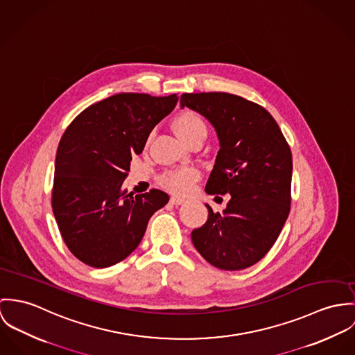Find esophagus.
<instances>
[{
    "label": "esophagus",
    "instance_id": "obj_1",
    "mask_svg": "<svg viewBox=\"0 0 355 355\" xmlns=\"http://www.w3.org/2000/svg\"><path fill=\"white\" fill-rule=\"evenodd\" d=\"M170 202H171L173 205H181V204H184V202H185V200H184V198H181V197L173 196L170 198Z\"/></svg>",
    "mask_w": 355,
    "mask_h": 355
}]
</instances>
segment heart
I'll use <instances>...</instances> for the list:
<instances>
[{
  "label": "heart",
  "mask_w": 355,
  "mask_h": 355,
  "mask_svg": "<svg viewBox=\"0 0 355 355\" xmlns=\"http://www.w3.org/2000/svg\"><path fill=\"white\" fill-rule=\"evenodd\" d=\"M173 129L182 143H187L198 133H207L205 122L197 113L191 110L181 113L174 119ZM196 178V171L192 168L175 170L162 177V185L175 193H188Z\"/></svg>",
  "instance_id": "obj_1"
}]
</instances>
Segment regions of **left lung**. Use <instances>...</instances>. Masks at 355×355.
I'll return each mask as SVG.
<instances>
[{
	"label": "left lung",
	"mask_w": 355,
	"mask_h": 355,
	"mask_svg": "<svg viewBox=\"0 0 355 355\" xmlns=\"http://www.w3.org/2000/svg\"><path fill=\"white\" fill-rule=\"evenodd\" d=\"M214 126L219 151L205 185L208 195H230L222 214L208 209L192 232L197 252L225 271L248 268L272 248L290 212L293 158L274 117L260 105L227 92L182 94Z\"/></svg>",
	"instance_id": "obj_1"
}]
</instances>
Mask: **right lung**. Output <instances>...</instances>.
<instances>
[{
  "instance_id": "obj_1",
  "label": "right lung",
  "mask_w": 355,
  "mask_h": 355,
  "mask_svg": "<svg viewBox=\"0 0 355 355\" xmlns=\"http://www.w3.org/2000/svg\"><path fill=\"white\" fill-rule=\"evenodd\" d=\"M178 102L177 94L123 92L81 112L62 135L54 164L53 212L68 249L87 266L106 268L140 243L168 195L122 189L132 155Z\"/></svg>"
}]
</instances>
